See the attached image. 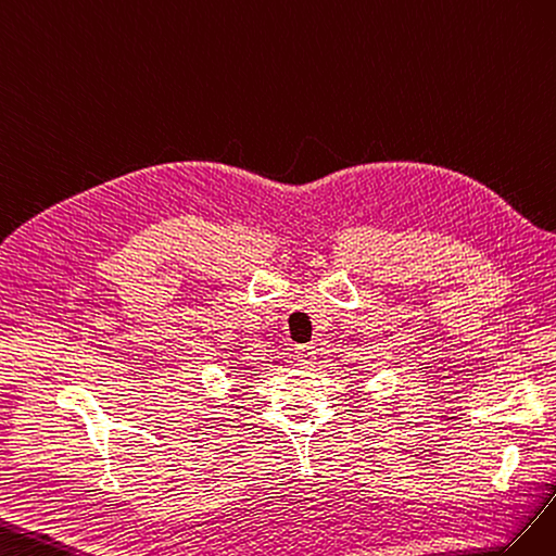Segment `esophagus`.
Instances as JSON below:
<instances>
[{"instance_id": "esophagus-1", "label": "esophagus", "mask_w": 556, "mask_h": 556, "mask_svg": "<svg viewBox=\"0 0 556 556\" xmlns=\"http://www.w3.org/2000/svg\"><path fill=\"white\" fill-rule=\"evenodd\" d=\"M295 361H298V366L309 368L312 363L316 361V346H312V344L298 346V349H295Z\"/></svg>"}]
</instances>
